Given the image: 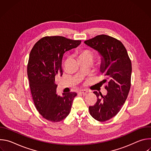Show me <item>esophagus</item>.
<instances>
[{
  "label": "esophagus",
  "mask_w": 151,
  "mask_h": 151,
  "mask_svg": "<svg viewBox=\"0 0 151 151\" xmlns=\"http://www.w3.org/2000/svg\"><path fill=\"white\" fill-rule=\"evenodd\" d=\"M80 93L81 94H86L87 93V90H79V91Z\"/></svg>",
  "instance_id": "obj_1"
}]
</instances>
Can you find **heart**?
I'll list each match as a JSON object with an SVG mask.
<instances>
[{"label":"heart","instance_id":"1","mask_svg":"<svg viewBox=\"0 0 151 151\" xmlns=\"http://www.w3.org/2000/svg\"><path fill=\"white\" fill-rule=\"evenodd\" d=\"M92 53L88 50H82L79 52V58H85V57H89L92 58Z\"/></svg>","mask_w":151,"mask_h":151}]
</instances>
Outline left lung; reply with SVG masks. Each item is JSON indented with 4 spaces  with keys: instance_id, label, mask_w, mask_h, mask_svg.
<instances>
[{
    "instance_id": "left-lung-1",
    "label": "left lung",
    "mask_w": 151,
    "mask_h": 151,
    "mask_svg": "<svg viewBox=\"0 0 151 151\" xmlns=\"http://www.w3.org/2000/svg\"><path fill=\"white\" fill-rule=\"evenodd\" d=\"M84 43L101 55L100 72L106 78L101 82H107V93L103 96L94 91L97 100L89 107V111L95 119L104 122L120 111L127 98L131 87L132 62L122 42L114 37L101 35Z\"/></svg>"
}]
</instances>
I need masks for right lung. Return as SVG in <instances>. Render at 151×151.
Returning a JSON list of instances; mask_svg holds the SVG:
<instances>
[{
    "label": "right lung",
    "mask_w": 151,
    "mask_h": 151,
    "mask_svg": "<svg viewBox=\"0 0 151 151\" xmlns=\"http://www.w3.org/2000/svg\"><path fill=\"white\" fill-rule=\"evenodd\" d=\"M81 40L63 36H46L40 39L30 51L27 75L36 108L45 119L60 122L70 112L75 92L57 94V76H62V58L65 52L76 48Z\"/></svg>",
    "instance_id": "add662e5"
}]
</instances>
